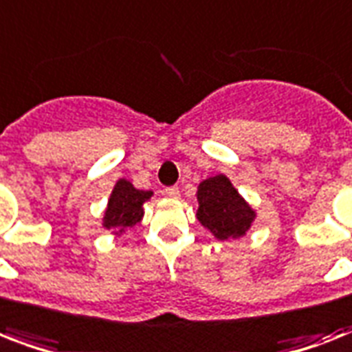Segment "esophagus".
<instances>
[{
    "instance_id": "obj_1",
    "label": "esophagus",
    "mask_w": 352,
    "mask_h": 352,
    "mask_svg": "<svg viewBox=\"0 0 352 352\" xmlns=\"http://www.w3.org/2000/svg\"><path fill=\"white\" fill-rule=\"evenodd\" d=\"M166 195L171 199H179L181 197V192H179V188L177 186H170V188H166Z\"/></svg>"
}]
</instances>
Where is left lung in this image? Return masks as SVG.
I'll return each instance as SVG.
<instances>
[{"instance_id": "left-lung-1", "label": "left lung", "mask_w": 352, "mask_h": 352, "mask_svg": "<svg viewBox=\"0 0 352 352\" xmlns=\"http://www.w3.org/2000/svg\"><path fill=\"white\" fill-rule=\"evenodd\" d=\"M197 219L217 239H237L250 228L256 212L245 203L228 177L215 175L199 184Z\"/></svg>"}]
</instances>
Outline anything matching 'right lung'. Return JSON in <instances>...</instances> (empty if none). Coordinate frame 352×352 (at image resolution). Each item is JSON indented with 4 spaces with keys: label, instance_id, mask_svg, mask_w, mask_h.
Segmentation results:
<instances>
[{
    "label": "right lung",
    "instance_id": "add662e5",
    "mask_svg": "<svg viewBox=\"0 0 352 352\" xmlns=\"http://www.w3.org/2000/svg\"><path fill=\"white\" fill-rule=\"evenodd\" d=\"M151 195L153 192L137 190L131 182L120 179L113 188L111 197H109V204L104 214V226L107 230L115 228L118 234H122V232H126V228H131L140 223L144 215L142 204Z\"/></svg>",
    "mask_w": 352,
    "mask_h": 352
}]
</instances>
